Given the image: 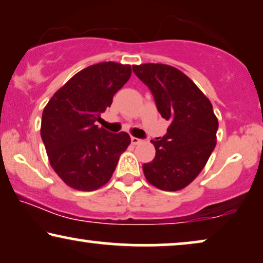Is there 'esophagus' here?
I'll use <instances>...</instances> for the list:
<instances>
[{
  "label": "esophagus",
  "instance_id": "1",
  "mask_svg": "<svg viewBox=\"0 0 263 263\" xmlns=\"http://www.w3.org/2000/svg\"><path fill=\"white\" fill-rule=\"evenodd\" d=\"M140 142H142V139L137 138V137H131V143L133 145H137V144H139Z\"/></svg>",
  "mask_w": 263,
  "mask_h": 263
}]
</instances>
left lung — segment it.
<instances>
[{"label":"left lung","instance_id":"left-lung-1","mask_svg":"<svg viewBox=\"0 0 263 263\" xmlns=\"http://www.w3.org/2000/svg\"><path fill=\"white\" fill-rule=\"evenodd\" d=\"M132 69L150 89L162 118L170 121L165 136L151 140L156 156L143 164L144 175L162 191L182 190L204 169L216 146L212 103L179 69L154 63Z\"/></svg>","mask_w":263,"mask_h":263}]
</instances>
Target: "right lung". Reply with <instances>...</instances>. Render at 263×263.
Listing matches in <instances>:
<instances>
[{
	"label": "right lung",
	"instance_id": "right-lung-1",
	"mask_svg": "<svg viewBox=\"0 0 263 263\" xmlns=\"http://www.w3.org/2000/svg\"><path fill=\"white\" fill-rule=\"evenodd\" d=\"M131 66L102 62L73 75L43 112L40 135L50 164L77 191H95L112 177L120 155L130 145L126 132L110 133L95 125L127 82Z\"/></svg>",
	"mask_w": 263,
	"mask_h": 263
}]
</instances>
